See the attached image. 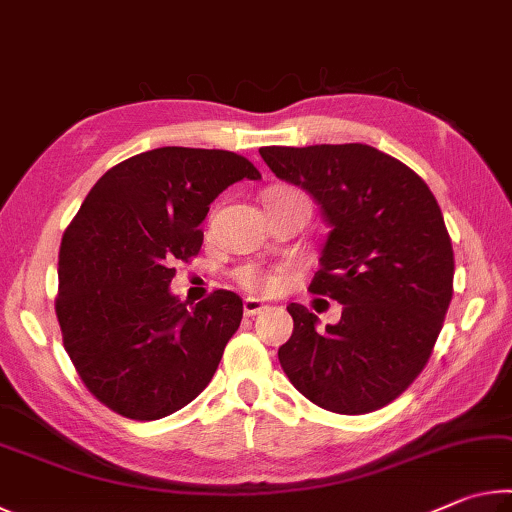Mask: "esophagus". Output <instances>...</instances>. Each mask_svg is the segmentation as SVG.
I'll return each instance as SVG.
<instances>
[{
  "label": "esophagus",
  "mask_w": 512,
  "mask_h": 512,
  "mask_svg": "<svg viewBox=\"0 0 512 512\" xmlns=\"http://www.w3.org/2000/svg\"><path fill=\"white\" fill-rule=\"evenodd\" d=\"M262 309H266V305H264V302H259L257 298H246L244 300V314L246 316H255Z\"/></svg>",
  "instance_id": "1"
}]
</instances>
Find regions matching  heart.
Masks as SVG:
<instances>
[{
  "instance_id": "b5f03b06",
  "label": "heart",
  "mask_w": 512,
  "mask_h": 512,
  "mask_svg": "<svg viewBox=\"0 0 512 512\" xmlns=\"http://www.w3.org/2000/svg\"><path fill=\"white\" fill-rule=\"evenodd\" d=\"M282 192H298V189H291V187H273L268 189L266 196H273V194H282ZM235 280L241 284L244 289L250 291H271L275 289V277L266 271V268L257 266V264H246L237 268L235 273Z\"/></svg>"
}]
</instances>
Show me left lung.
I'll list each match as a JSON object with an SVG mask.
<instances>
[{"instance_id": "1", "label": "left lung", "mask_w": 512, "mask_h": 512, "mask_svg": "<svg viewBox=\"0 0 512 512\" xmlns=\"http://www.w3.org/2000/svg\"><path fill=\"white\" fill-rule=\"evenodd\" d=\"M259 155L320 205L332 230L309 291L343 305L339 323L318 329V318L291 302L282 370L320 409L377 411L427 366L452 302L454 250L436 196L368 144L262 146Z\"/></svg>"}]
</instances>
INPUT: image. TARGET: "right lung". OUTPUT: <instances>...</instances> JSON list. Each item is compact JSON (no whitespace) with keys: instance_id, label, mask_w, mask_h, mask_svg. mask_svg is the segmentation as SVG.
Instances as JSON below:
<instances>
[{"instance_id":"right-lung-1","label":"right lung","mask_w":512,"mask_h":512,"mask_svg":"<svg viewBox=\"0 0 512 512\" xmlns=\"http://www.w3.org/2000/svg\"><path fill=\"white\" fill-rule=\"evenodd\" d=\"M244 155L162 146L115 164L85 196L58 253L56 318L85 388L131 420H160L203 393L244 316L235 291L192 309L169 293L203 246L198 225Z\"/></svg>"}]
</instances>
